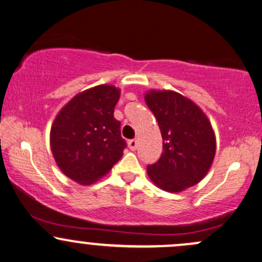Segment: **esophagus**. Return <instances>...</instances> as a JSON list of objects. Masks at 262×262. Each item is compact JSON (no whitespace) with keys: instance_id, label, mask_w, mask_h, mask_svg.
I'll use <instances>...</instances> for the list:
<instances>
[{"instance_id":"obj_1","label":"esophagus","mask_w":262,"mask_h":262,"mask_svg":"<svg viewBox=\"0 0 262 262\" xmlns=\"http://www.w3.org/2000/svg\"><path fill=\"white\" fill-rule=\"evenodd\" d=\"M128 146H129V149L130 150H137V148H138V140H135V139H133V140H129L128 141Z\"/></svg>"}]
</instances>
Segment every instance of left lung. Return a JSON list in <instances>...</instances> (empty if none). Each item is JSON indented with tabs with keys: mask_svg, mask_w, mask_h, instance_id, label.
Returning a JSON list of instances; mask_svg holds the SVG:
<instances>
[{
	"mask_svg": "<svg viewBox=\"0 0 262 262\" xmlns=\"http://www.w3.org/2000/svg\"><path fill=\"white\" fill-rule=\"evenodd\" d=\"M144 100L158 121L164 148L159 161L146 169L149 179L171 193L197 185L208 173L217 149L208 117L171 90H149Z\"/></svg>",
	"mask_w": 262,
	"mask_h": 262,
	"instance_id": "obj_1",
	"label": "left lung"
}]
</instances>
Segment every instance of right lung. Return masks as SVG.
Here are the masks:
<instances>
[{"mask_svg": "<svg viewBox=\"0 0 262 262\" xmlns=\"http://www.w3.org/2000/svg\"><path fill=\"white\" fill-rule=\"evenodd\" d=\"M121 90L98 85L77 93L54 119L50 148L56 165L69 179L92 185L106 176L125 148L114 107Z\"/></svg>", "mask_w": 262, "mask_h": 262, "instance_id": "1", "label": "right lung"}]
</instances>
